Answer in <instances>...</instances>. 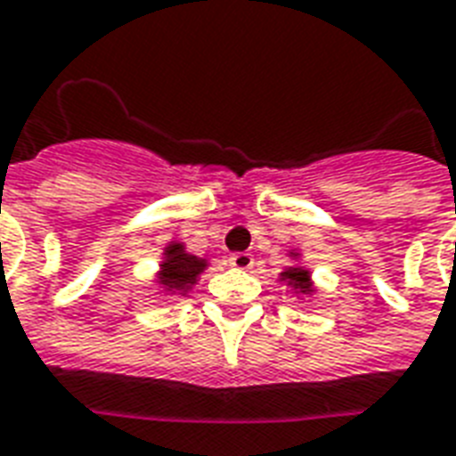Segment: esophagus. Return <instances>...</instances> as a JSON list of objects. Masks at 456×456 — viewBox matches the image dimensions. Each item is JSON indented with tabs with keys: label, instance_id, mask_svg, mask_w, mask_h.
<instances>
[{
	"label": "esophagus",
	"instance_id": "34e87169",
	"mask_svg": "<svg viewBox=\"0 0 456 456\" xmlns=\"http://www.w3.org/2000/svg\"><path fill=\"white\" fill-rule=\"evenodd\" d=\"M229 265L237 268V271H248L254 265V256L246 254V251H239V254L229 256Z\"/></svg>",
	"mask_w": 456,
	"mask_h": 456
}]
</instances>
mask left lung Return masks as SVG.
Segmentation results:
<instances>
[{
	"label": "left lung",
	"instance_id": "left-lung-1",
	"mask_svg": "<svg viewBox=\"0 0 456 456\" xmlns=\"http://www.w3.org/2000/svg\"><path fill=\"white\" fill-rule=\"evenodd\" d=\"M289 258H295V261H299V254H297L295 248L289 251ZM278 280L282 282V285H288L289 289H292V295L295 297H312L316 295V288H314V280H312V273H309V268H305V265H299V263H295V265H289V268H285V271L280 273Z\"/></svg>",
	"mask_w": 456,
	"mask_h": 456
}]
</instances>
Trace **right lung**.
I'll return each instance as SVG.
<instances>
[{"instance_id":"obj_1","label":"right lung","mask_w":456,"mask_h":456,"mask_svg":"<svg viewBox=\"0 0 456 456\" xmlns=\"http://www.w3.org/2000/svg\"><path fill=\"white\" fill-rule=\"evenodd\" d=\"M208 258L193 256L185 251L183 241H168L161 254L159 271L154 275V282L159 285L157 295L185 297L195 288V282L208 268Z\"/></svg>"}]
</instances>
